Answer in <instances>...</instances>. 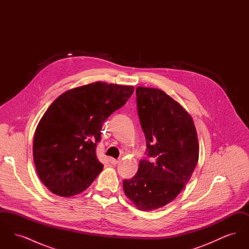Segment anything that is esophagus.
Segmentation results:
<instances>
[{"label": "esophagus", "instance_id": "34e87169", "mask_svg": "<svg viewBox=\"0 0 249 249\" xmlns=\"http://www.w3.org/2000/svg\"><path fill=\"white\" fill-rule=\"evenodd\" d=\"M109 161H110V163L111 164H113V165H116V164H118L119 162V160H115V159H112V158H110L109 159Z\"/></svg>", "mask_w": 249, "mask_h": 249}]
</instances>
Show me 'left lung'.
I'll return each instance as SVG.
<instances>
[{"label":"left lung","mask_w":249,"mask_h":249,"mask_svg":"<svg viewBox=\"0 0 249 249\" xmlns=\"http://www.w3.org/2000/svg\"><path fill=\"white\" fill-rule=\"evenodd\" d=\"M136 104L146 140L147 159L123 181L134 205L152 211L173 201L190 181L199 159L196 128L190 114L164 91L136 88Z\"/></svg>","instance_id":"8db88e82"}]
</instances>
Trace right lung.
I'll return each mask as SVG.
<instances>
[{"label": "right lung", "mask_w": 249, "mask_h": 249, "mask_svg": "<svg viewBox=\"0 0 249 249\" xmlns=\"http://www.w3.org/2000/svg\"><path fill=\"white\" fill-rule=\"evenodd\" d=\"M133 90L98 81L67 90L48 107L36 127L33 152L37 175L52 193L79 194L103 171L96 156L103 123Z\"/></svg>", "instance_id": "obj_1"}]
</instances>
